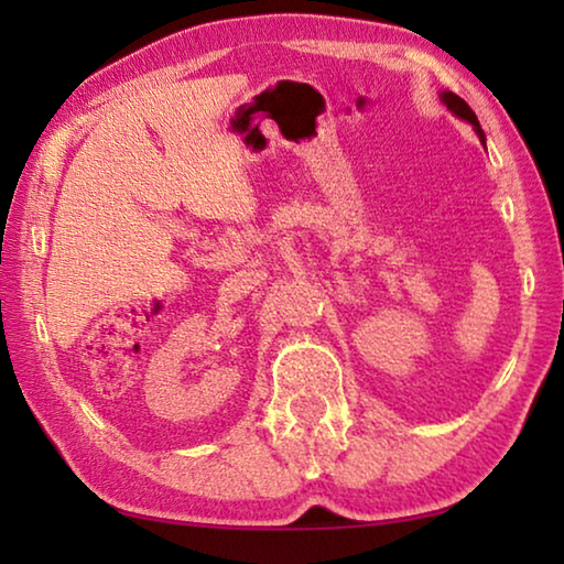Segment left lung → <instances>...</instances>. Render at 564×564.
Listing matches in <instances>:
<instances>
[{"mask_svg":"<svg viewBox=\"0 0 564 564\" xmlns=\"http://www.w3.org/2000/svg\"><path fill=\"white\" fill-rule=\"evenodd\" d=\"M441 101L445 104L447 111L455 113L457 119H463V121L470 123L477 137H480V141L485 144V133H482V129H480V121H477L475 111H473L470 107H467L465 99H460V97H457V94H453V91H441Z\"/></svg>","mask_w":564,"mask_h":564,"instance_id":"obj_1","label":"left lung"}]
</instances>
